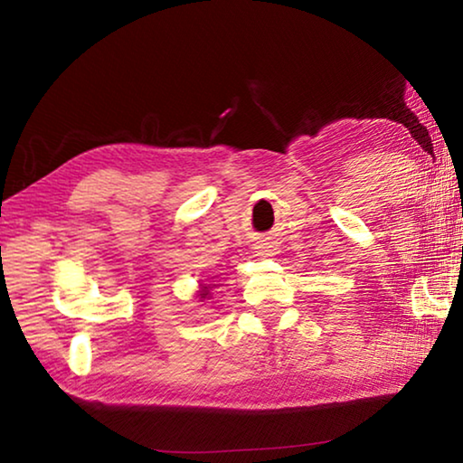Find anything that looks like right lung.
<instances>
[{
  "instance_id": "obj_1",
  "label": "right lung",
  "mask_w": 463,
  "mask_h": 463,
  "mask_svg": "<svg viewBox=\"0 0 463 463\" xmlns=\"http://www.w3.org/2000/svg\"><path fill=\"white\" fill-rule=\"evenodd\" d=\"M213 286H214V284H213ZM213 286H210V284H208V286H206V284H203V286H202V289H200V294H198V296L202 298V300H203V298H208V296H210V288H213Z\"/></svg>"
}]
</instances>
